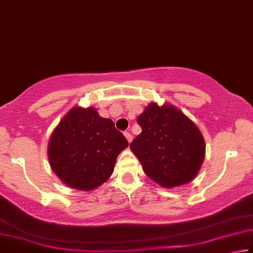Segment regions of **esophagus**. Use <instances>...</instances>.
<instances>
[{"mask_svg": "<svg viewBox=\"0 0 253 253\" xmlns=\"http://www.w3.org/2000/svg\"><path fill=\"white\" fill-rule=\"evenodd\" d=\"M124 137L126 138L127 142H129V143L132 141V134L130 133V132H124Z\"/></svg>", "mask_w": 253, "mask_h": 253, "instance_id": "esophagus-1", "label": "esophagus"}]
</instances>
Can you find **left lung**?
Returning <instances> with one entry per match:
<instances>
[{"label":"left lung","instance_id":"1","mask_svg":"<svg viewBox=\"0 0 253 253\" xmlns=\"http://www.w3.org/2000/svg\"><path fill=\"white\" fill-rule=\"evenodd\" d=\"M137 122L142 131L130 148L147 176L169 189L191 182L206 154L204 137L193 121L173 105L151 102Z\"/></svg>","mask_w":253,"mask_h":253}]
</instances>
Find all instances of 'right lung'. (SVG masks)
Returning a JSON list of instances; mask_svg holds the SVG:
<instances>
[{
    "label": "right lung",
    "instance_id": "right-lung-1",
    "mask_svg": "<svg viewBox=\"0 0 253 253\" xmlns=\"http://www.w3.org/2000/svg\"><path fill=\"white\" fill-rule=\"evenodd\" d=\"M127 146L111 119L102 118L92 106H75L50 134L47 156L65 185L91 191L110 178L116 158Z\"/></svg>",
    "mask_w": 253,
    "mask_h": 253
}]
</instances>
